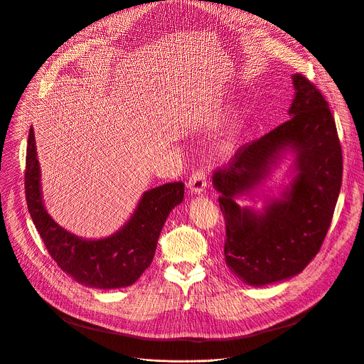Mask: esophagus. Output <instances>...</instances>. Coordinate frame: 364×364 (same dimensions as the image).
I'll return each instance as SVG.
<instances>
[{"label":"esophagus","instance_id":"obj_1","mask_svg":"<svg viewBox=\"0 0 364 364\" xmlns=\"http://www.w3.org/2000/svg\"><path fill=\"white\" fill-rule=\"evenodd\" d=\"M188 188L193 194L196 196H200L204 193L205 187H207V181H205V173L204 170H197V171H193V174L190 176L188 178Z\"/></svg>","mask_w":364,"mask_h":364}]
</instances>
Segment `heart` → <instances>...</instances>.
Returning a JSON list of instances; mask_svg holds the SVG:
<instances>
[{"label": "heart", "mask_w": 364, "mask_h": 364, "mask_svg": "<svg viewBox=\"0 0 364 364\" xmlns=\"http://www.w3.org/2000/svg\"><path fill=\"white\" fill-rule=\"evenodd\" d=\"M239 131H240V119L239 115H233L226 128L223 129V132L213 141L212 149L213 154L216 155L218 159H225L229 157V155L235 151L236 142H237V136H239Z\"/></svg>", "instance_id": "b5f03b06"}]
</instances>
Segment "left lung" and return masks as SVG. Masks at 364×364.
Returning a JSON list of instances; mask_svg holds the SVG:
<instances>
[{"label": "left lung", "mask_w": 364, "mask_h": 364, "mask_svg": "<svg viewBox=\"0 0 364 364\" xmlns=\"http://www.w3.org/2000/svg\"><path fill=\"white\" fill-rule=\"evenodd\" d=\"M289 119L235 154L212 184L226 222L225 262L246 285L265 287L294 278L318 253L337 204L343 155L336 122L321 92L292 75ZM285 158L290 184L262 210L237 200L260 189Z\"/></svg>", "instance_id": "obj_1"}]
</instances>
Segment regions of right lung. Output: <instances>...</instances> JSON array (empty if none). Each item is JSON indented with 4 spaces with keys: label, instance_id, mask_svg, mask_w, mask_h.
I'll return each mask as SVG.
<instances>
[{
    "label": "right lung",
    "instance_id": "obj_1",
    "mask_svg": "<svg viewBox=\"0 0 364 364\" xmlns=\"http://www.w3.org/2000/svg\"><path fill=\"white\" fill-rule=\"evenodd\" d=\"M24 178L28 212L50 256L76 282L97 289L125 288L138 281L152 262L168 215L184 198L181 181L151 188L119 230L107 237L85 239L55 222L46 209L33 128Z\"/></svg>",
    "mask_w": 364,
    "mask_h": 364
}]
</instances>
